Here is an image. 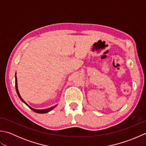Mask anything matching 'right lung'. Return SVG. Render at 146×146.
Segmentation results:
<instances>
[{
  "label": "right lung",
  "instance_id": "right-lung-1",
  "mask_svg": "<svg viewBox=\"0 0 146 146\" xmlns=\"http://www.w3.org/2000/svg\"><path fill=\"white\" fill-rule=\"evenodd\" d=\"M15 90H16L17 94V95H18V97H19V98L21 99V100L22 102H23V103L27 105V106L30 108V109H31L33 111H35V112H36V113H48V112H49V111H50L51 110H52V109H54V108L58 105V104H57V105H55L54 106H52V107H50V108H45V109H36V108H33V107H30L29 105L28 104H27L26 103V102L23 100V98H22V97H21L19 92L18 87H17V76H16V73H15Z\"/></svg>",
  "mask_w": 146,
  "mask_h": 146
}]
</instances>
